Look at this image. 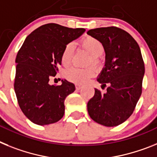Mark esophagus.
Returning <instances> with one entry per match:
<instances>
[{"instance_id":"obj_1","label":"esophagus","mask_w":157,"mask_h":157,"mask_svg":"<svg viewBox=\"0 0 157 157\" xmlns=\"http://www.w3.org/2000/svg\"><path fill=\"white\" fill-rule=\"evenodd\" d=\"M82 88V86L81 85H80V84H76V89L77 90H80Z\"/></svg>"}]
</instances>
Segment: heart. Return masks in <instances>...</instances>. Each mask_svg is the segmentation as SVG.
I'll use <instances>...</instances> for the list:
<instances>
[{
  "label": "heart",
  "mask_w": 157,
  "mask_h": 157,
  "mask_svg": "<svg viewBox=\"0 0 157 157\" xmlns=\"http://www.w3.org/2000/svg\"><path fill=\"white\" fill-rule=\"evenodd\" d=\"M80 45L84 50H86L91 54L90 63L92 62L94 65H97L99 63V56L103 54L104 46L99 39L93 36H86L80 41ZM73 45L68 43L62 50L61 55V62L64 66H68L71 63L73 56ZM94 69L92 67L80 69L77 67H70L65 69L64 72V77L71 82L76 84H84L91 77H93Z\"/></svg>",
  "instance_id": "1"
}]
</instances>
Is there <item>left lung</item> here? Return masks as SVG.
<instances>
[{
  "mask_svg": "<svg viewBox=\"0 0 157 157\" xmlns=\"http://www.w3.org/2000/svg\"><path fill=\"white\" fill-rule=\"evenodd\" d=\"M88 35L99 39L106 53L105 67L97 80L109 86L107 92L95 88L88 103L89 116L105 126L122 124L133 114L142 92L144 64L136 40L117 27L91 29Z\"/></svg>",
  "mask_w": 157,
  "mask_h": 157,
  "instance_id": "obj_1",
  "label": "left lung"
}]
</instances>
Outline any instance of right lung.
Instances as JSON below:
<instances>
[{
	"instance_id": "add662e5",
	"label": "right lung",
	"mask_w": 157,
	"mask_h": 157,
	"mask_svg": "<svg viewBox=\"0 0 157 157\" xmlns=\"http://www.w3.org/2000/svg\"><path fill=\"white\" fill-rule=\"evenodd\" d=\"M84 28H69L46 24L26 38L16 58L14 89L21 111L35 124L45 126L57 122L65 113V98L75 85L62 80L61 85H50L62 64L65 46L80 37Z\"/></svg>"
}]
</instances>
